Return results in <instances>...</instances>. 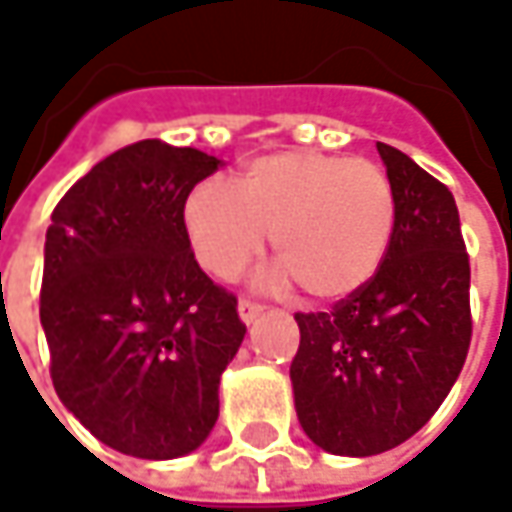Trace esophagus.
I'll list each match as a JSON object with an SVG mask.
<instances>
[{
  "label": "esophagus",
  "mask_w": 512,
  "mask_h": 512,
  "mask_svg": "<svg viewBox=\"0 0 512 512\" xmlns=\"http://www.w3.org/2000/svg\"><path fill=\"white\" fill-rule=\"evenodd\" d=\"M262 310H265V305H259L256 299H239V316H242L245 325L256 322L262 316Z\"/></svg>",
  "instance_id": "1"
}]
</instances>
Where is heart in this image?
<instances>
[{"instance_id": "obj_1", "label": "heart", "mask_w": 512, "mask_h": 512, "mask_svg": "<svg viewBox=\"0 0 512 512\" xmlns=\"http://www.w3.org/2000/svg\"><path fill=\"white\" fill-rule=\"evenodd\" d=\"M190 247L210 276L236 279L265 247L279 279L313 302H339L382 267L396 230V193L379 165L322 150L253 159L239 190L202 179L185 199Z\"/></svg>"}]
</instances>
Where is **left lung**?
<instances>
[{"instance_id": "1", "label": "left lung", "mask_w": 512, "mask_h": 512, "mask_svg": "<svg viewBox=\"0 0 512 512\" xmlns=\"http://www.w3.org/2000/svg\"><path fill=\"white\" fill-rule=\"evenodd\" d=\"M376 148L396 193L382 267L330 310L296 313V413L336 456H376L419 433L459 379L473 336L453 193L402 150Z\"/></svg>"}]
</instances>
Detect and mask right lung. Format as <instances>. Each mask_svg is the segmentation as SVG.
Instances as JSON below:
<instances>
[{"label":"right lung","instance_id":"obj_1","mask_svg":"<svg viewBox=\"0 0 512 512\" xmlns=\"http://www.w3.org/2000/svg\"><path fill=\"white\" fill-rule=\"evenodd\" d=\"M219 159L145 139L110 153L50 216L39 319L50 379L113 450L176 459L219 419L245 339L236 296L196 265L185 199Z\"/></svg>","mask_w":512,"mask_h":512}]
</instances>
